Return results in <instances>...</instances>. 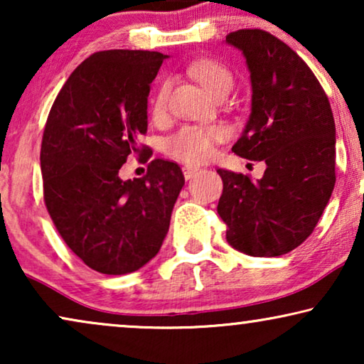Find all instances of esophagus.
<instances>
[{
  "mask_svg": "<svg viewBox=\"0 0 364 364\" xmlns=\"http://www.w3.org/2000/svg\"><path fill=\"white\" fill-rule=\"evenodd\" d=\"M198 171V167H193V166H186V167H182V172H183V177L187 178H191V177H193V173H196Z\"/></svg>",
  "mask_w": 364,
  "mask_h": 364,
  "instance_id": "esophagus-1",
  "label": "esophagus"
}]
</instances>
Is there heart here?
Masks as SVG:
<instances>
[{
  "mask_svg": "<svg viewBox=\"0 0 364 364\" xmlns=\"http://www.w3.org/2000/svg\"><path fill=\"white\" fill-rule=\"evenodd\" d=\"M188 73L207 89L212 96L225 97L233 87V73L217 59H197L188 64ZM168 86L159 84L151 99V116L162 119L167 109ZM220 126H182L164 141L168 156L187 164H200L213 154L215 144L223 139Z\"/></svg>",
  "mask_w": 364,
  "mask_h": 364,
  "instance_id": "obj_1",
  "label": "heart"
}]
</instances>
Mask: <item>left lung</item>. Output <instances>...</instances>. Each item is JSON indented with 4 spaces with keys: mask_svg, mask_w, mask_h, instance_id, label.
Listing matches in <instances>:
<instances>
[{
    "mask_svg": "<svg viewBox=\"0 0 364 364\" xmlns=\"http://www.w3.org/2000/svg\"><path fill=\"white\" fill-rule=\"evenodd\" d=\"M227 43L247 58L252 114L232 151L263 161L265 173L218 168L217 212L227 240L252 257H278L315 230L336 182L335 119L326 92L293 49L263 29H238Z\"/></svg>",
    "mask_w": 364,
    "mask_h": 364,
    "instance_id": "left-lung-1",
    "label": "left lung"
}]
</instances>
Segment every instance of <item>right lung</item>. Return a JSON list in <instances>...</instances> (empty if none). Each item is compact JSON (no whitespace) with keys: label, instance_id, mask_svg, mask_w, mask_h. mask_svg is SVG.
Returning a JSON list of instances; mask_svg holds the SVG:
<instances>
[{"label":"right lung","instance_id":"obj_1","mask_svg":"<svg viewBox=\"0 0 364 364\" xmlns=\"http://www.w3.org/2000/svg\"><path fill=\"white\" fill-rule=\"evenodd\" d=\"M166 56L109 49L74 69L49 111L41 142L44 203L66 245L104 275L136 272L157 255L183 182L178 164L154 159L124 182L131 154L151 159L147 96Z\"/></svg>","mask_w":364,"mask_h":364}]
</instances>
